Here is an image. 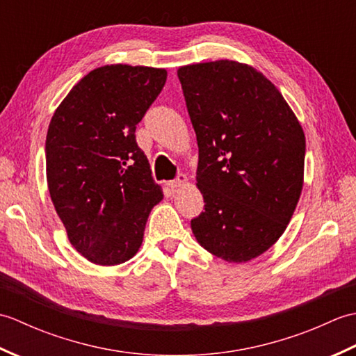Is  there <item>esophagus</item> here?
<instances>
[{
    "instance_id": "obj_1",
    "label": "esophagus",
    "mask_w": 356,
    "mask_h": 356,
    "mask_svg": "<svg viewBox=\"0 0 356 356\" xmlns=\"http://www.w3.org/2000/svg\"><path fill=\"white\" fill-rule=\"evenodd\" d=\"M186 184H188V179H186L185 174H179L177 179L170 180V182H168V186L171 188V190H177V188H180V186H185Z\"/></svg>"
}]
</instances>
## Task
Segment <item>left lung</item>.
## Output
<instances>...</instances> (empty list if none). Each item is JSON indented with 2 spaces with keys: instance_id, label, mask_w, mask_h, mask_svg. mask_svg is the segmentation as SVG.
Here are the masks:
<instances>
[{
  "instance_id": "8db88e82",
  "label": "left lung",
  "mask_w": 356,
  "mask_h": 356,
  "mask_svg": "<svg viewBox=\"0 0 356 356\" xmlns=\"http://www.w3.org/2000/svg\"><path fill=\"white\" fill-rule=\"evenodd\" d=\"M199 145L205 211L191 220L200 246L229 263L261 255L300 200L306 138L278 88L229 59L179 67Z\"/></svg>"
}]
</instances>
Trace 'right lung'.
<instances>
[{"label":"right lung","mask_w":356,"mask_h":356,"mask_svg":"<svg viewBox=\"0 0 356 356\" xmlns=\"http://www.w3.org/2000/svg\"><path fill=\"white\" fill-rule=\"evenodd\" d=\"M165 81V69L104 65L86 74L51 116L50 197L70 243L95 264L134 257L151 209L163 199L134 131Z\"/></svg>","instance_id":"right-lung-1"}]
</instances>
